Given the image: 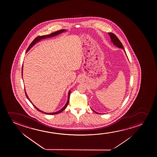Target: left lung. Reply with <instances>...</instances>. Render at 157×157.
Here are the masks:
<instances>
[{
	"label": "left lung",
	"mask_w": 157,
	"mask_h": 157,
	"mask_svg": "<svg viewBox=\"0 0 157 157\" xmlns=\"http://www.w3.org/2000/svg\"><path fill=\"white\" fill-rule=\"evenodd\" d=\"M108 34L109 35L110 37V39H111V41L113 43L114 45H116V47H117L118 48H121L124 49V47L123 46L121 42V41L119 40V39L117 38V37L114 34V33H108ZM125 52V51L124 50ZM126 54V53H125ZM93 110V109H92ZM95 113H96L97 114H99L98 113L95 112L94 110H93ZM100 114V113H99Z\"/></svg>",
	"instance_id": "left-lung-1"
}]
</instances>
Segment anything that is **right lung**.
Segmentation results:
<instances>
[{
    "instance_id": "1",
    "label": "right lung",
    "mask_w": 157,
    "mask_h": 157,
    "mask_svg": "<svg viewBox=\"0 0 157 157\" xmlns=\"http://www.w3.org/2000/svg\"><path fill=\"white\" fill-rule=\"evenodd\" d=\"M66 31H67V30H65V29H61V30L57 31L56 32L52 33L50 34L46 35H43V36H40L37 37L36 38H35V39L34 40V41H33L32 42L30 43V44L29 45V46L28 47V49L27 50L26 52H28V50H30V48L32 47L33 46H34L36 43H37V42H39V41H41V40L47 39V38H49V37H52L55 36L56 35L60 34L61 33H62L63 32H66ZM22 69H23V65H22ZM25 94H26V97L27 98V99L29 100L30 102L32 103V105H34V107L35 108H36L38 111H39V112H42V113H44V114H48V115H54V114H58V113H61L62 111H63V110H64L67 108V105H68V103H69V99H70V93H71V91H70V90H69V93H68V96H67V103L65 104V105L64 106V107L61 109L59 110H58L57 112H54V113H48L43 112V111H42L41 110L39 109H38V108H37L34 105H33L32 102L31 101H30V99H29L28 95H27V93H26V90H25Z\"/></svg>"
}]
</instances>
